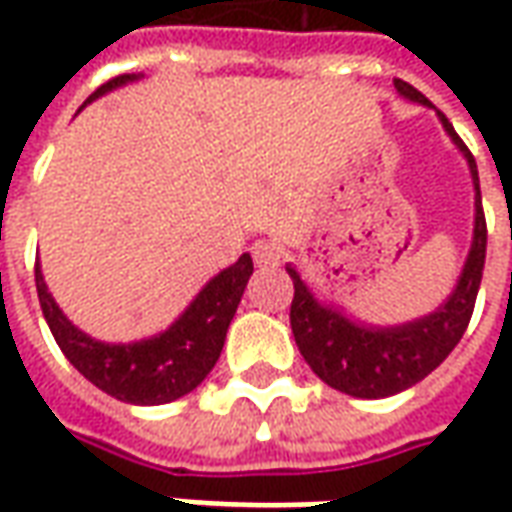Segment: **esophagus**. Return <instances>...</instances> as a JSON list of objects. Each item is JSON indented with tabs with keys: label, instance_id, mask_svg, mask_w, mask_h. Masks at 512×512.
<instances>
[{
	"label": "esophagus",
	"instance_id": "esophagus-1",
	"mask_svg": "<svg viewBox=\"0 0 512 512\" xmlns=\"http://www.w3.org/2000/svg\"><path fill=\"white\" fill-rule=\"evenodd\" d=\"M253 262L259 267H275V264H281V248L270 239H262L253 245Z\"/></svg>",
	"mask_w": 512,
	"mask_h": 512
}]
</instances>
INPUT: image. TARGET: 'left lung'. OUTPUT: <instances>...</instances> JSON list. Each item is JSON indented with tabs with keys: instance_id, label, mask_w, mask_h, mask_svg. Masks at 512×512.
Returning a JSON list of instances; mask_svg holds the SVG:
<instances>
[{
	"instance_id": "left-lung-1",
	"label": "left lung",
	"mask_w": 512,
	"mask_h": 512,
	"mask_svg": "<svg viewBox=\"0 0 512 512\" xmlns=\"http://www.w3.org/2000/svg\"><path fill=\"white\" fill-rule=\"evenodd\" d=\"M394 88L405 99L430 107V101L408 82L394 79ZM438 118L452 137V143L463 151V157L469 162L471 181L477 190L474 195V239H471V250L463 264L458 286L452 289L447 303H441L433 314H427L422 320L394 325V328H375V325H364V322L344 317L339 308L320 303L295 267L286 264V273L295 284L289 322H292L297 350L322 383H328L331 389L350 394V397L380 400V397H391V394L411 389L455 350L460 336L469 328L474 300L480 292L482 267H485L488 228H485V215H482L477 162L471 157L466 143L458 137V132L452 129L447 115L438 112Z\"/></svg>"
}]
</instances>
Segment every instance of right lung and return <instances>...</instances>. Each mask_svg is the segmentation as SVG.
Segmentation results:
<instances>
[{
	"mask_svg": "<svg viewBox=\"0 0 512 512\" xmlns=\"http://www.w3.org/2000/svg\"><path fill=\"white\" fill-rule=\"evenodd\" d=\"M134 79L137 74L115 76L96 93H90L85 104ZM250 275H253V259L250 253H242L237 262L223 273H217L198 292V297L168 331L132 344H107L71 325V320L49 295L41 264L35 262L38 300L54 342L60 344L63 355L74 364L79 375H85L104 394L129 405H165L201 386V380L212 372V366L220 358L228 325L237 314Z\"/></svg>",
	"mask_w": 512,
	"mask_h": 512,
	"instance_id": "right-lung-1",
	"label": "right lung"
}]
</instances>
